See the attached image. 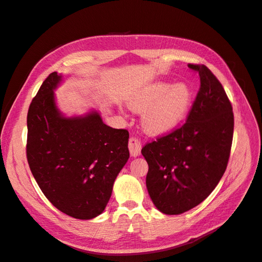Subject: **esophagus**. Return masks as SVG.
Here are the masks:
<instances>
[{
    "instance_id": "34e87169",
    "label": "esophagus",
    "mask_w": 262,
    "mask_h": 262,
    "mask_svg": "<svg viewBox=\"0 0 262 262\" xmlns=\"http://www.w3.org/2000/svg\"><path fill=\"white\" fill-rule=\"evenodd\" d=\"M141 148H142V144L141 141L136 138V137H131L129 140V150L131 156H139L141 154Z\"/></svg>"
}]
</instances>
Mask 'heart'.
Instances as JSON below:
<instances>
[{
	"mask_svg": "<svg viewBox=\"0 0 262 262\" xmlns=\"http://www.w3.org/2000/svg\"><path fill=\"white\" fill-rule=\"evenodd\" d=\"M192 104V91L184 82H155L131 98L129 106L142 112V123L150 134L170 132L184 120Z\"/></svg>",
	"mask_w": 262,
	"mask_h": 262,
	"instance_id": "obj_1",
	"label": "heart"
}]
</instances>
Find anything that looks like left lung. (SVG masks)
Returning <instances> with one entry per match:
<instances>
[{"instance_id": "1", "label": "left lung", "mask_w": 262, "mask_h": 262, "mask_svg": "<svg viewBox=\"0 0 262 262\" xmlns=\"http://www.w3.org/2000/svg\"><path fill=\"white\" fill-rule=\"evenodd\" d=\"M188 67L199 73L200 89L186 123L141 150L148 194L168 215L207 199L224 175L233 141V108L223 86L205 66Z\"/></svg>"}]
</instances>
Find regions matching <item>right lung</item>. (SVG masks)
I'll list each match as a JSON object with an SVG mask.
<instances>
[{"label":"right lung","instance_id":"1","mask_svg":"<svg viewBox=\"0 0 262 262\" xmlns=\"http://www.w3.org/2000/svg\"><path fill=\"white\" fill-rule=\"evenodd\" d=\"M62 75L51 73L27 115V161L39 188L67 215L91 220L104 212L118 173L129 160V132L102 122L96 110L66 117L54 90Z\"/></svg>","mask_w":262,"mask_h":262}]
</instances>
